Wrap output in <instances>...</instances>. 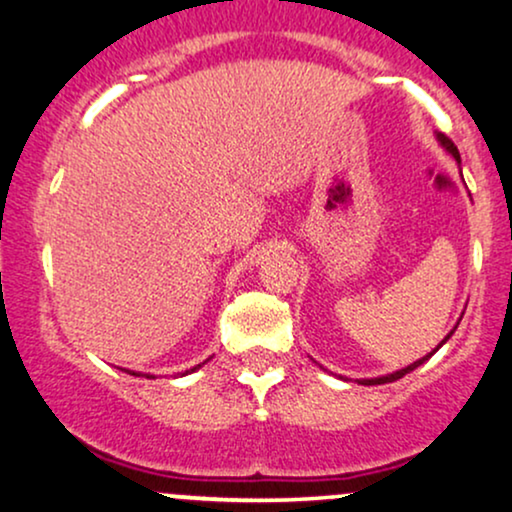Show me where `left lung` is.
I'll return each instance as SVG.
<instances>
[{
  "label": "left lung",
  "mask_w": 512,
  "mask_h": 512,
  "mask_svg": "<svg viewBox=\"0 0 512 512\" xmlns=\"http://www.w3.org/2000/svg\"><path fill=\"white\" fill-rule=\"evenodd\" d=\"M436 139H438V144L440 146H443V149L445 151H448V154L452 156V158H455V161H457V166H460V151H457V146L455 144H452L450 142V139L448 137H445V134L443 132H436ZM464 315V313H462ZM460 320H462V317H460ZM457 325H460V322H457ZM457 325L455 327H452V330H450V334H448V337H445L443 339V342H440L438 346H436V349H433L431 351V354H426L424 358H419V361H414V363H409V366L407 368H402V370H395V373H387V375H380V378H366V380H356V383L358 385H385V383H395V380H399V378H404V375H407V373H411V370H414V368H419L421 366V363H426L428 361V358H431L433 354H436V351L440 349V346H443L445 342H448V339L452 337V332H455L457 330ZM346 380V378H344Z\"/></svg>",
  "instance_id": "8db88e82"
}]
</instances>
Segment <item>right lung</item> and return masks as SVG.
Masks as SVG:
<instances>
[{
	"instance_id": "1",
	"label": "right lung",
	"mask_w": 512,
	"mask_h": 512,
	"mask_svg": "<svg viewBox=\"0 0 512 512\" xmlns=\"http://www.w3.org/2000/svg\"><path fill=\"white\" fill-rule=\"evenodd\" d=\"M204 363H207V361H204ZM197 368H202V363H199V366H195V368H190V370H185V373H180V375H187V373H195V370ZM127 373H129V370H127ZM129 375H139V373H134V370H132V373H129ZM146 378H154V375H149V373H146Z\"/></svg>"
}]
</instances>
